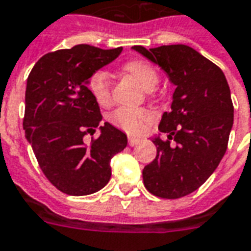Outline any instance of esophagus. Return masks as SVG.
Wrapping results in <instances>:
<instances>
[{
  "label": "esophagus",
  "instance_id": "34e87169",
  "mask_svg": "<svg viewBox=\"0 0 251 251\" xmlns=\"http://www.w3.org/2000/svg\"><path fill=\"white\" fill-rule=\"evenodd\" d=\"M127 142H129V145H130V146H134V145H137V142H138V138H134V137H129Z\"/></svg>",
  "mask_w": 251,
  "mask_h": 251
}]
</instances>
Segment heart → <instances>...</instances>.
I'll return each mask as SVG.
<instances>
[{"label": "heart", "mask_w": 251, "mask_h": 251, "mask_svg": "<svg viewBox=\"0 0 251 251\" xmlns=\"http://www.w3.org/2000/svg\"><path fill=\"white\" fill-rule=\"evenodd\" d=\"M122 72L130 75L145 90H153L158 83L157 68L145 59H130L122 65ZM88 89L100 106L106 107L111 103V81L105 70H97L88 78ZM150 121V114L144 109L120 107L111 113L110 122L127 134H137L145 124Z\"/></svg>", "instance_id": "obj_1"}]
</instances>
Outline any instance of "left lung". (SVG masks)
Segmentation results:
<instances>
[{
  "label": "left lung",
  "mask_w": 251,
  "mask_h": 251,
  "mask_svg": "<svg viewBox=\"0 0 251 251\" xmlns=\"http://www.w3.org/2000/svg\"><path fill=\"white\" fill-rule=\"evenodd\" d=\"M133 49L158 64L176 85L158 126L168 137L153 138L157 155L142 177L151 194L177 200L196 192L226 153L234 120L230 88L224 72L190 46Z\"/></svg>",
  "instance_id": "left-lung-1"
}]
</instances>
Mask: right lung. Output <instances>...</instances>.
Here are the masks:
<instances>
[{"label": "right lung", "mask_w": 251, "mask_h": 251, "mask_svg": "<svg viewBox=\"0 0 251 251\" xmlns=\"http://www.w3.org/2000/svg\"><path fill=\"white\" fill-rule=\"evenodd\" d=\"M121 51L90 45L55 50L41 57L27 77L25 137L45 177L65 194L101 190L110 179V159L127 145L125 133L109 122L100 126L98 138L85 141L102 120L88 78Z\"/></svg>", "instance_id": "obj_1"}]
</instances>
